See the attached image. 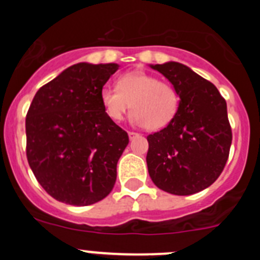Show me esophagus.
<instances>
[{"instance_id": "esophagus-1", "label": "esophagus", "mask_w": 260, "mask_h": 260, "mask_svg": "<svg viewBox=\"0 0 260 260\" xmlns=\"http://www.w3.org/2000/svg\"><path fill=\"white\" fill-rule=\"evenodd\" d=\"M139 137V134L138 133H134V132H128V138H130V141H133L134 138Z\"/></svg>"}]
</instances>
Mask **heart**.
Wrapping results in <instances>:
<instances>
[{
  "instance_id": "1",
  "label": "heart",
  "mask_w": 260,
  "mask_h": 260,
  "mask_svg": "<svg viewBox=\"0 0 260 260\" xmlns=\"http://www.w3.org/2000/svg\"><path fill=\"white\" fill-rule=\"evenodd\" d=\"M100 100L112 121H122L132 109L133 121L147 130H160L169 125L180 107V95L172 84L139 70L122 75L118 87L105 84Z\"/></svg>"
}]
</instances>
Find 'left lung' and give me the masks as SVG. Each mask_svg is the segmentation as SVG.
I'll list each match as a JSON object with an SVG mask.
<instances>
[{
	"mask_svg": "<svg viewBox=\"0 0 260 260\" xmlns=\"http://www.w3.org/2000/svg\"><path fill=\"white\" fill-rule=\"evenodd\" d=\"M180 95L176 117L147 137V167L158 189L191 195L207 189L224 169L232 144L226 103L219 89L178 62L150 65Z\"/></svg>",
	"mask_w": 260,
	"mask_h": 260,
	"instance_id": "obj_1",
	"label": "left lung"
}]
</instances>
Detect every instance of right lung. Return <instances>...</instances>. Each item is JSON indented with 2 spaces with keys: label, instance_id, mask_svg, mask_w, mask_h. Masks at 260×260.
I'll return each mask as SVG.
<instances>
[{
  "label": "right lung",
  "instance_id": "right-lung-1",
  "mask_svg": "<svg viewBox=\"0 0 260 260\" xmlns=\"http://www.w3.org/2000/svg\"><path fill=\"white\" fill-rule=\"evenodd\" d=\"M118 68L75 63L41 87L29 105L27 160L43 189L58 202L89 206L116 183L128 135L105 114L100 91Z\"/></svg>",
  "mask_w": 260,
  "mask_h": 260
}]
</instances>
